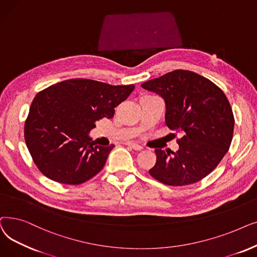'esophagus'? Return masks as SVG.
I'll use <instances>...</instances> for the list:
<instances>
[{
  "instance_id": "1",
  "label": "esophagus",
  "mask_w": 257,
  "mask_h": 257,
  "mask_svg": "<svg viewBox=\"0 0 257 257\" xmlns=\"http://www.w3.org/2000/svg\"><path fill=\"white\" fill-rule=\"evenodd\" d=\"M125 144L127 146H130V148H132L133 150H135V151H141L142 150V146L137 144V143H135V142H126Z\"/></svg>"
}]
</instances>
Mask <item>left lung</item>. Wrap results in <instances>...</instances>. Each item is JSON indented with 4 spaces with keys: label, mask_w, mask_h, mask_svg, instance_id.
I'll use <instances>...</instances> for the list:
<instances>
[{
    "label": "left lung",
    "mask_w": 257,
    "mask_h": 257,
    "mask_svg": "<svg viewBox=\"0 0 257 257\" xmlns=\"http://www.w3.org/2000/svg\"><path fill=\"white\" fill-rule=\"evenodd\" d=\"M141 87L162 97L166 125L182 134L176 153L155 151L157 161L150 175L170 186L193 184L208 176L222 161L233 137L234 116L224 92L187 70L166 73Z\"/></svg>",
    "instance_id": "obj_1"
}]
</instances>
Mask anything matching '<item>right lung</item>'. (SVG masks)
I'll return each mask as SVG.
<instances>
[{"label":"right lung","mask_w":257,"mask_h":257,"mask_svg":"<svg viewBox=\"0 0 257 257\" xmlns=\"http://www.w3.org/2000/svg\"><path fill=\"white\" fill-rule=\"evenodd\" d=\"M135 89L92 79H68L41 91L25 122V141L40 172L62 184L78 185L103 168L114 144L96 145L89 133Z\"/></svg>","instance_id":"1"}]
</instances>
